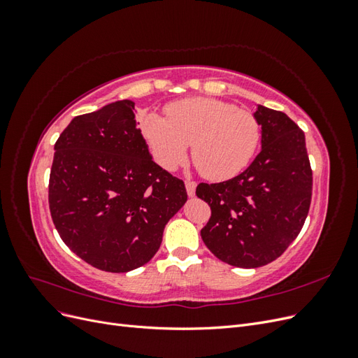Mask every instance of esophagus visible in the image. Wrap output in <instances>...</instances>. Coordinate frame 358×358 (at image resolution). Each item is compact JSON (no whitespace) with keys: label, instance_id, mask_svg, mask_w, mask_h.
Listing matches in <instances>:
<instances>
[{"label":"esophagus","instance_id":"1","mask_svg":"<svg viewBox=\"0 0 358 358\" xmlns=\"http://www.w3.org/2000/svg\"><path fill=\"white\" fill-rule=\"evenodd\" d=\"M185 187H187V192L189 197H194L196 196V188H197V183L194 180H187L185 182Z\"/></svg>","mask_w":358,"mask_h":358}]
</instances>
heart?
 I'll use <instances>...</instances> for the list:
<instances>
[{
  "label": "heart",
  "instance_id": "1",
  "mask_svg": "<svg viewBox=\"0 0 358 358\" xmlns=\"http://www.w3.org/2000/svg\"><path fill=\"white\" fill-rule=\"evenodd\" d=\"M167 117L149 113L140 133L157 164L175 170L188 157L204 178L227 180L252 159L259 142V124L248 110L216 99H188L171 103Z\"/></svg>",
  "mask_w": 358,
  "mask_h": 358
}]
</instances>
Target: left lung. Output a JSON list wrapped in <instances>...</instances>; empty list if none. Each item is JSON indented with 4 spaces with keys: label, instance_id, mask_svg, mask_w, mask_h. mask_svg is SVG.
Segmentation results:
<instances>
[{
    "label": "left lung",
    "instance_id": "1",
    "mask_svg": "<svg viewBox=\"0 0 358 358\" xmlns=\"http://www.w3.org/2000/svg\"><path fill=\"white\" fill-rule=\"evenodd\" d=\"M262 150L239 176L200 183L197 197L212 216L201 239L221 262L243 268L262 267L284 254L299 236L309 212L312 170L305 133L282 113L259 106Z\"/></svg>",
    "mask_w": 358,
    "mask_h": 358
}]
</instances>
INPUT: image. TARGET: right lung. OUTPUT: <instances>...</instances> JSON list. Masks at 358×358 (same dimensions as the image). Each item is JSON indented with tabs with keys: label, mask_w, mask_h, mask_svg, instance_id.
Segmentation results:
<instances>
[{
	"label": "right lung",
	"mask_w": 358,
	"mask_h": 358,
	"mask_svg": "<svg viewBox=\"0 0 358 358\" xmlns=\"http://www.w3.org/2000/svg\"><path fill=\"white\" fill-rule=\"evenodd\" d=\"M187 199L185 183L149 154L131 100L76 116L57 140L49 178L53 224L76 255L104 272L146 264Z\"/></svg>",
	"instance_id": "obj_1"
}]
</instances>
